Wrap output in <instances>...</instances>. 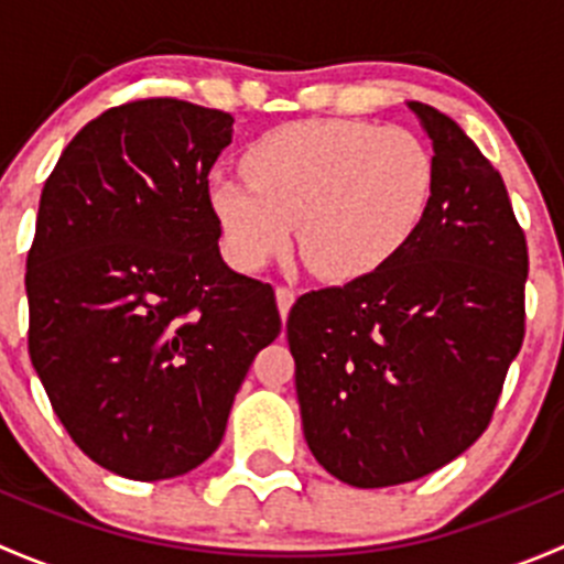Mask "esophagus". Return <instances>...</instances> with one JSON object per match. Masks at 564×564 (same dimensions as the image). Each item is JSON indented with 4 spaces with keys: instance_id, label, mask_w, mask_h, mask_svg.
I'll list each match as a JSON object with an SVG mask.
<instances>
[{
    "instance_id": "1",
    "label": "esophagus",
    "mask_w": 564,
    "mask_h": 564,
    "mask_svg": "<svg viewBox=\"0 0 564 564\" xmlns=\"http://www.w3.org/2000/svg\"><path fill=\"white\" fill-rule=\"evenodd\" d=\"M275 297H278V308H281V314L286 316L289 308L294 305V300H297V292H294L292 286H278Z\"/></svg>"
}]
</instances>
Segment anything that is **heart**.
<instances>
[{"label": "heart", "instance_id": "1", "mask_svg": "<svg viewBox=\"0 0 564 564\" xmlns=\"http://www.w3.org/2000/svg\"><path fill=\"white\" fill-rule=\"evenodd\" d=\"M242 174L209 176L207 202L229 261L259 270L292 242L324 278L377 272L429 215L434 158L406 128L303 119L242 152Z\"/></svg>", "mask_w": 564, "mask_h": 564}]
</instances>
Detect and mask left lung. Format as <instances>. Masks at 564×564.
<instances>
[{"mask_svg": "<svg viewBox=\"0 0 564 564\" xmlns=\"http://www.w3.org/2000/svg\"><path fill=\"white\" fill-rule=\"evenodd\" d=\"M434 196L384 267L286 318L305 442L355 488L412 482L480 440L524 344L527 237L502 174L434 106Z\"/></svg>", "mask_w": 564, "mask_h": 564, "instance_id": "obj_1", "label": "left lung"}]
</instances>
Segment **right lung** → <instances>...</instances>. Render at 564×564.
<instances>
[{
  "instance_id": "right-lung-1",
  "label": "right lung",
  "mask_w": 564,
  "mask_h": 564,
  "mask_svg": "<svg viewBox=\"0 0 564 564\" xmlns=\"http://www.w3.org/2000/svg\"><path fill=\"white\" fill-rule=\"evenodd\" d=\"M231 122L176 98L113 106L40 196L32 366L82 453L130 480L213 456L250 362L281 333L270 283L220 259L207 174Z\"/></svg>"
}]
</instances>
